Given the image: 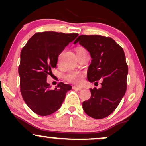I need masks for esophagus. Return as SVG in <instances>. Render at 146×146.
I'll use <instances>...</instances> for the list:
<instances>
[{
	"label": "esophagus",
	"instance_id": "obj_1",
	"mask_svg": "<svg viewBox=\"0 0 146 146\" xmlns=\"http://www.w3.org/2000/svg\"><path fill=\"white\" fill-rule=\"evenodd\" d=\"M73 88L74 90H81L82 88H80V87H77V86H73Z\"/></svg>",
	"mask_w": 146,
	"mask_h": 146
}]
</instances>
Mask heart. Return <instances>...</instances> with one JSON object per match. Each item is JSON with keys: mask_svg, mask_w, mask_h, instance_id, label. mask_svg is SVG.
I'll list each match as a JSON object with an SVG mask.
<instances>
[{"mask_svg": "<svg viewBox=\"0 0 146 146\" xmlns=\"http://www.w3.org/2000/svg\"><path fill=\"white\" fill-rule=\"evenodd\" d=\"M84 51H86V50L82 47H79L77 49V53ZM65 78L68 82L73 84H80L82 82V75L80 74V73H78V72H71V73H68Z\"/></svg>", "mask_w": 146, "mask_h": 146, "instance_id": "b5f03b06", "label": "heart"}]
</instances>
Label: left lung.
Returning a JSON list of instances; mask_svg holds the SVG:
<instances>
[{
    "mask_svg": "<svg viewBox=\"0 0 146 146\" xmlns=\"http://www.w3.org/2000/svg\"><path fill=\"white\" fill-rule=\"evenodd\" d=\"M77 42L92 58L87 72L88 81L102 80L101 88H90L91 97L83 102L82 108L90 117L105 118L116 109L126 91L128 68L123 49L111 38L98 35H82L74 44Z\"/></svg>",
    "mask_w": 146,
    "mask_h": 146,
    "instance_id": "1",
    "label": "left lung"
}]
</instances>
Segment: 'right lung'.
Wrapping results in <instances>:
<instances>
[{"label":"right lung","instance_id":"right-lung-1","mask_svg":"<svg viewBox=\"0 0 146 146\" xmlns=\"http://www.w3.org/2000/svg\"><path fill=\"white\" fill-rule=\"evenodd\" d=\"M78 36V33L56 31L36 33L22 49L18 67L21 95L35 113L46 116L56 112L66 92L72 88L71 85L60 82L51 89L46 78L56 67L58 56L64 48Z\"/></svg>","mask_w":146,"mask_h":146}]
</instances>
